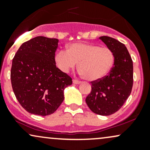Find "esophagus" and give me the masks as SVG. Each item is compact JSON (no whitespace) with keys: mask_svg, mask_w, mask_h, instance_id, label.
<instances>
[{"mask_svg":"<svg viewBox=\"0 0 150 150\" xmlns=\"http://www.w3.org/2000/svg\"><path fill=\"white\" fill-rule=\"evenodd\" d=\"M73 83L75 84V85H79V84L81 83V82H80V81H78L77 80H73Z\"/></svg>","mask_w":150,"mask_h":150,"instance_id":"obj_1","label":"esophagus"}]
</instances>
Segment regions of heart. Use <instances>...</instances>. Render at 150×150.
Returning a JSON list of instances; mask_svg holds the SVG:
<instances>
[{"mask_svg": "<svg viewBox=\"0 0 150 150\" xmlns=\"http://www.w3.org/2000/svg\"><path fill=\"white\" fill-rule=\"evenodd\" d=\"M55 62L61 71L67 73L79 63V73L91 82L100 80L109 73L114 63V55L106 46L75 43L56 53Z\"/></svg>", "mask_w": 150, "mask_h": 150, "instance_id": "obj_1", "label": "heart"}]
</instances>
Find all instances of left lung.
I'll return each instance as SVG.
<instances>
[{
	"label": "left lung",
	"instance_id": "1",
	"mask_svg": "<svg viewBox=\"0 0 150 150\" xmlns=\"http://www.w3.org/2000/svg\"><path fill=\"white\" fill-rule=\"evenodd\" d=\"M99 39L112 51L114 63L106 76L92 82V91L85 101L92 112L109 116L122 107L131 93L133 65L124 44L106 36L99 37Z\"/></svg>",
	"mask_w": 150,
	"mask_h": 150
}]
</instances>
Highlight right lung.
Returning <instances> with one entry per match:
<instances>
[{
    "mask_svg": "<svg viewBox=\"0 0 150 150\" xmlns=\"http://www.w3.org/2000/svg\"><path fill=\"white\" fill-rule=\"evenodd\" d=\"M58 39L34 37L22 44L13 59L10 78L19 103L27 112L52 114L64 100L72 78L56 67Z\"/></svg>",
    "mask_w": 150,
    "mask_h": 150,
    "instance_id": "add662e5",
    "label": "right lung"
}]
</instances>
